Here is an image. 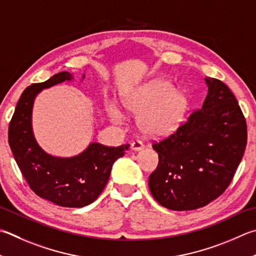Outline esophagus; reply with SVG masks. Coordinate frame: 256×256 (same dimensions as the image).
<instances>
[{
  "label": "esophagus",
  "instance_id": "esophagus-1",
  "mask_svg": "<svg viewBox=\"0 0 256 256\" xmlns=\"http://www.w3.org/2000/svg\"><path fill=\"white\" fill-rule=\"evenodd\" d=\"M143 148H144L143 143L141 141H138V140L133 141L131 143V148H132V150H134V151H140V150H142Z\"/></svg>",
  "mask_w": 256,
  "mask_h": 256
}]
</instances>
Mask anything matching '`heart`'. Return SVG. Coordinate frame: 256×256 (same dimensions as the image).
Instances as JSON below:
<instances>
[{
  "label": "heart",
  "instance_id": "obj_1",
  "mask_svg": "<svg viewBox=\"0 0 256 256\" xmlns=\"http://www.w3.org/2000/svg\"><path fill=\"white\" fill-rule=\"evenodd\" d=\"M123 105L133 113H140L138 123L144 133L162 136L174 132L184 122L189 102L168 80H154L125 96ZM108 114L116 124L125 120L122 110L114 104L108 105Z\"/></svg>",
  "mask_w": 256,
  "mask_h": 256
}]
</instances>
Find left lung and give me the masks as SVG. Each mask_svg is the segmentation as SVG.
Masks as SVG:
<instances>
[{
	"mask_svg": "<svg viewBox=\"0 0 256 256\" xmlns=\"http://www.w3.org/2000/svg\"><path fill=\"white\" fill-rule=\"evenodd\" d=\"M208 94L168 138L154 142L159 164L148 188L161 206L192 210L220 197L233 180L248 142V126L228 86L207 77Z\"/></svg>",
	"mask_w": 256,
	"mask_h": 256,
	"instance_id": "1",
	"label": "left lung"
}]
</instances>
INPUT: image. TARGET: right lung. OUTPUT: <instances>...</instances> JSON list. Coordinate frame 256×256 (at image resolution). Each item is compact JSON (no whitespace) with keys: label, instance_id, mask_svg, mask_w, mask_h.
Returning a JSON list of instances; mask_svg holds the SVG:
<instances>
[{"label":"right lung","instance_id":"add662e5","mask_svg":"<svg viewBox=\"0 0 256 256\" xmlns=\"http://www.w3.org/2000/svg\"><path fill=\"white\" fill-rule=\"evenodd\" d=\"M72 80L70 72H62L26 88L8 125V144L32 192L58 206L80 208L95 202L103 192L113 164L125 154L130 144L114 148L94 142L72 158L50 156L40 148L31 124L36 96L44 88Z\"/></svg>","mask_w":256,"mask_h":256}]
</instances>
